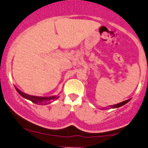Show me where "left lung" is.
<instances>
[{
	"label": "left lung",
	"instance_id": "1",
	"mask_svg": "<svg viewBox=\"0 0 148 148\" xmlns=\"http://www.w3.org/2000/svg\"><path fill=\"white\" fill-rule=\"evenodd\" d=\"M130 99H128V100H126V101H123V102H121V103H119L116 104V105L110 106V107H111V108H119V107H121V106H122L125 105V103H127L129 101H130Z\"/></svg>",
	"mask_w": 148,
	"mask_h": 148
}]
</instances>
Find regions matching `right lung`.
<instances>
[{"label": "right lung", "mask_w": 148, "mask_h": 148, "mask_svg": "<svg viewBox=\"0 0 148 148\" xmlns=\"http://www.w3.org/2000/svg\"><path fill=\"white\" fill-rule=\"evenodd\" d=\"M15 87V89L17 90L18 93L21 95L23 97L25 98V99H28V100L31 101L32 102L35 103L37 104H42V105H45V104L48 103L50 101L52 100H56L59 98L58 96H49V97H39V96H30V95L26 94L25 93L22 92L21 90L18 89L16 86Z\"/></svg>", "instance_id": "1"}]
</instances>
